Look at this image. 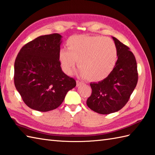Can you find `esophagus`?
Returning <instances> with one entry per match:
<instances>
[{
    "instance_id": "1",
    "label": "esophagus",
    "mask_w": 155,
    "mask_h": 155,
    "mask_svg": "<svg viewBox=\"0 0 155 155\" xmlns=\"http://www.w3.org/2000/svg\"><path fill=\"white\" fill-rule=\"evenodd\" d=\"M77 86L78 87V86H81V85H82V84H84V83L82 81H79V80H77Z\"/></svg>"
}]
</instances>
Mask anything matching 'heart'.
<instances>
[{
  "mask_svg": "<svg viewBox=\"0 0 155 155\" xmlns=\"http://www.w3.org/2000/svg\"><path fill=\"white\" fill-rule=\"evenodd\" d=\"M67 49H60L59 60L65 74H71L78 63L81 76L102 81L111 74L117 61V49L109 38L75 35L69 37Z\"/></svg>",
  "mask_w": 155,
  "mask_h": 155,
  "instance_id": "b5f03b06",
  "label": "heart"
}]
</instances>
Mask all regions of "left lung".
<instances>
[{"mask_svg": "<svg viewBox=\"0 0 155 155\" xmlns=\"http://www.w3.org/2000/svg\"><path fill=\"white\" fill-rule=\"evenodd\" d=\"M117 49L118 59L112 71L98 83H90L91 94L87 106L101 114L117 112L130 99L138 82L137 64L130 48L112 37Z\"/></svg>", "mask_w": 155, "mask_h": 155, "instance_id": "left-lung-1", "label": "left lung"}]
</instances>
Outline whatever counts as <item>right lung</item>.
I'll list each match as a JSON object with an SVG mask.
<instances>
[{
  "label": "right lung",
  "instance_id": "1",
  "mask_svg": "<svg viewBox=\"0 0 155 155\" xmlns=\"http://www.w3.org/2000/svg\"><path fill=\"white\" fill-rule=\"evenodd\" d=\"M61 39L58 33L38 37L25 44L16 58L15 86L31 109L48 112L57 108L76 86L60 66Z\"/></svg>",
  "mask_w": 155,
  "mask_h": 155
}]
</instances>
